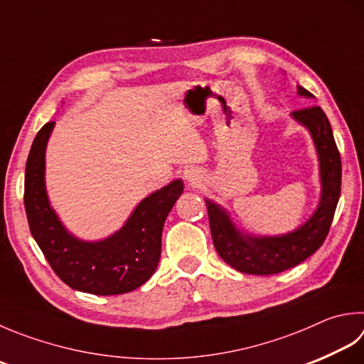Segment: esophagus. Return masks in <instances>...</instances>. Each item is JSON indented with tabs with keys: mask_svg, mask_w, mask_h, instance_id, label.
I'll return each instance as SVG.
<instances>
[{
	"mask_svg": "<svg viewBox=\"0 0 364 364\" xmlns=\"http://www.w3.org/2000/svg\"><path fill=\"white\" fill-rule=\"evenodd\" d=\"M183 177L185 179H187L188 182H191V183H196L198 181H200V173H198V169H187L183 173Z\"/></svg>",
	"mask_w": 364,
	"mask_h": 364,
	"instance_id": "obj_1",
	"label": "esophagus"
}]
</instances>
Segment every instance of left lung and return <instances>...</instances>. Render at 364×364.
<instances>
[{
    "label": "left lung",
    "instance_id": "8db88e82",
    "mask_svg": "<svg viewBox=\"0 0 364 364\" xmlns=\"http://www.w3.org/2000/svg\"><path fill=\"white\" fill-rule=\"evenodd\" d=\"M298 95L314 98L311 92L298 85ZM293 119L304 125L318 154L321 196L317 210L303 226L284 236L244 235L232 225L228 212L205 200L209 225L215 250L225 263L236 271L255 276H269L303 263L317 252L330 232L331 222L341 196L342 164L333 129L318 106H307L291 112Z\"/></svg>",
    "mask_w": 364,
    "mask_h": 364
}]
</instances>
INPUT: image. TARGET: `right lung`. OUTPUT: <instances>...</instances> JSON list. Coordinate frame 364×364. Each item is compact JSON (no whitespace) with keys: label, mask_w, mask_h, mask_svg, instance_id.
Listing matches in <instances>:
<instances>
[{"label":"right lung","mask_w":364,"mask_h":364,"mask_svg":"<svg viewBox=\"0 0 364 364\" xmlns=\"http://www.w3.org/2000/svg\"><path fill=\"white\" fill-rule=\"evenodd\" d=\"M55 122L39 129L25 169V210L30 231L53 272L74 290L101 294L133 291L152 277L161 255L164 220L183 191L181 179L138 204L125 226L98 242L74 237L47 198L46 146Z\"/></svg>","instance_id":"1"}]
</instances>
